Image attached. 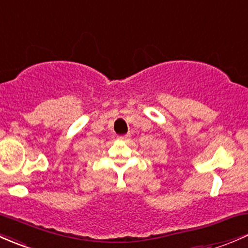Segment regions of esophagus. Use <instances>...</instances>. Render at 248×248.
Returning <instances> with one entry per match:
<instances>
[{
	"label": "esophagus",
	"instance_id": "34e87169",
	"mask_svg": "<svg viewBox=\"0 0 248 248\" xmlns=\"http://www.w3.org/2000/svg\"><path fill=\"white\" fill-rule=\"evenodd\" d=\"M127 135H123V136H118V140H121V141H124V140L127 139Z\"/></svg>",
	"mask_w": 248,
	"mask_h": 248
}]
</instances>
